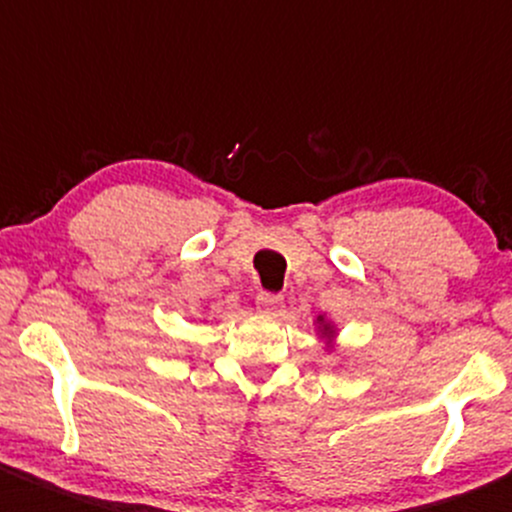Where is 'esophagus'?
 Here are the masks:
<instances>
[{
  "label": "esophagus",
  "mask_w": 512,
  "mask_h": 512,
  "mask_svg": "<svg viewBox=\"0 0 512 512\" xmlns=\"http://www.w3.org/2000/svg\"><path fill=\"white\" fill-rule=\"evenodd\" d=\"M257 307L265 315H280L282 310V295H275V292H260L257 295Z\"/></svg>",
  "instance_id": "obj_1"
}]
</instances>
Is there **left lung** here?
I'll return each instance as SVG.
<instances>
[{"mask_svg":"<svg viewBox=\"0 0 512 512\" xmlns=\"http://www.w3.org/2000/svg\"><path fill=\"white\" fill-rule=\"evenodd\" d=\"M317 332H320V337H325L327 340V347H332V340H335V325H332L330 320H325V315L317 317Z\"/></svg>","mask_w":512,"mask_h":512,"instance_id":"1","label":"left lung"}]
</instances>
